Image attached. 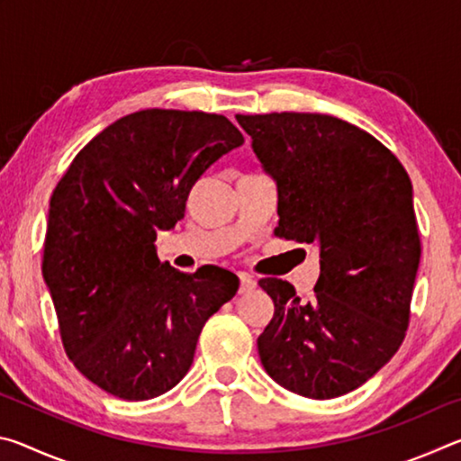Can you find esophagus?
Returning <instances> with one entry per match:
<instances>
[{
    "mask_svg": "<svg viewBox=\"0 0 461 461\" xmlns=\"http://www.w3.org/2000/svg\"><path fill=\"white\" fill-rule=\"evenodd\" d=\"M256 288V278L249 276V275H241L240 276V294H246V293H252Z\"/></svg>",
    "mask_w": 461,
    "mask_h": 461,
    "instance_id": "obj_1",
    "label": "esophagus"
}]
</instances>
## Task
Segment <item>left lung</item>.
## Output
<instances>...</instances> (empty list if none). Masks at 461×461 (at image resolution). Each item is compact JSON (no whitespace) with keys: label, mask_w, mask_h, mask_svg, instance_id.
Wrapping results in <instances>:
<instances>
[{"label":"left lung","mask_w":461,"mask_h":461,"mask_svg":"<svg viewBox=\"0 0 461 461\" xmlns=\"http://www.w3.org/2000/svg\"><path fill=\"white\" fill-rule=\"evenodd\" d=\"M278 189L275 236L319 249L315 296L262 278L275 317L258 338L264 370L307 399H335L396 354L409 325L420 241L412 185L368 131L323 113L236 115Z\"/></svg>","instance_id":"1"}]
</instances>
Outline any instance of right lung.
Wrapping results in <instances>:
<instances>
[{
    "instance_id": "obj_1",
    "label": "right lung",
    "mask_w": 461,
    "mask_h": 461,
    "mask_svg": "<svg viewBox=\"0 0 461 461\" xmlns=\"http://www.w3.org/2000/svg\"><path fill=\"white\" fill-rule=\"evenodd\" d=\"M244 144L217 113L142 109L75 156L50 197L42 276L67 356L123 401H148L189 372L203 325L238 293L220 267L160 264L156 231L173 230L199 176Z\"/></svg>"
}]
</instances>
